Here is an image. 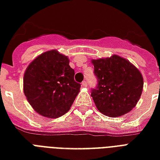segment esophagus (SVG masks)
<instances>
[{
  "mask_svg": "<svg viewBox=\"0 0 160 160\" xmlns=\"http://www.w3.org/2000/svg\"><path fill=\"white\" fill-rule=\"evenodd\" d=\"M82 86H83V87H86V86H87V82H86V80H84L83 82H82Z\"/></svg>",
  "mask_w": 160,
  "mask_h": 160,
  "instance_id": "esophagus-1",
  "label": "esophagus"
}]
</instances>
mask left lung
Returning <instances> with one entry per match:
<instances>
[{
    "instance_id": "obj_1",
    "label": "left lung",
    "mask_w": 160,
    "mask_h": 160,
    "mask_svg": "<svg viewBox=\"0 0 160 160\" xmlns=\"http://www.w3.org/2000/svg\"><path fill=\"white\" fill-rule=\"evenodd\" d=\"M98 85L92 97L98 109L109 117L122 116L137 105L142 95L143 78L128 60L113 55L92 59Z\"/></svg>"
}]
</instances>
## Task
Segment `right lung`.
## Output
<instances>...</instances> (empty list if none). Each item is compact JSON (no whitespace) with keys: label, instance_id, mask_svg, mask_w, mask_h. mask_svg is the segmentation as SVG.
<instances>
[{"label":"right lung","instance_id":"right-lung-1","mask_svg":"<svg viewBox=\"0 0 160 160\" xmlns=\"http://www.w3.org/2000/svg\"><path fill=\"white\" fill-rule=\"evenodd\" d=\"M69 60L56 50L34 59L23 75V92L32 108L42 116L58 118L67 113L80 92Z\"/></svg>","mask_w":160,"mask_h":160}]
</instances>
